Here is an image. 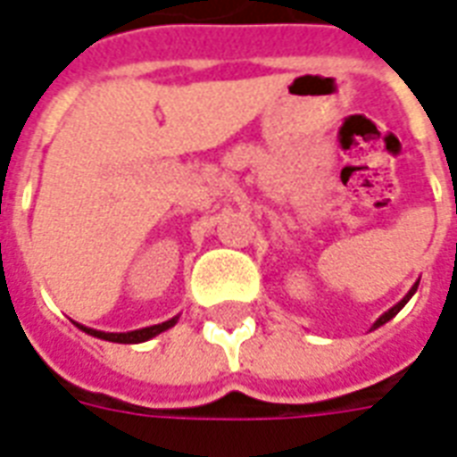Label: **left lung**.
<instances>
[{
	"mask_svg": "<svg viewBox=\"0 0 457 457\" xmlns=\"http://www.w3.org/2000/svg\"><path fill=\"white\" fill-rule=\"evenodd\" d=\"M416 287H419V282H416L414 287L409 289V295H406V297L402 299V302H399V304H395V306H392V309H389V312H385V314L379 316L378 321H375V324H372V328H379V326H382V324H387V321H389V319H392V316H397V314H399V309H402V306H404L406 302H409V299L414 297Z\"/></svg>",
	"mask_w": 457,
	"mask_h": 457,
	"instance_id": "1",
	"label": "left lung"
}]
</instances>
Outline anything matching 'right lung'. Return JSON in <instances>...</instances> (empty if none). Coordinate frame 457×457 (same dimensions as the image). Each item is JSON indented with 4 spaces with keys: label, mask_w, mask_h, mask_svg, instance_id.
I'll list each match as a JSON object with an SVG mask.
<instances>
[{
    "label": "right lung",
    "mask_w": 457,
    "mask_h": 457,
    "mask_svg": "<svg viewBox=\"0 0 457 457\" xmlns=\"http://www.w3.org/2000/svg\"><path fill=\"white\" fill-rule=\"evenodd\" d=\"M178 321V316L175 319H170V321H162V324L155 326H145V328H138V331H126V334H104V331H96V328H87V326L78 324V328H82L85 334L95 336V338H102V341H112V343H143V341H151L153 336L162 334V331H168L170 326H175Z\"/></svg>",
    "instance_id": "right-lung-1"
}]
</instances>
